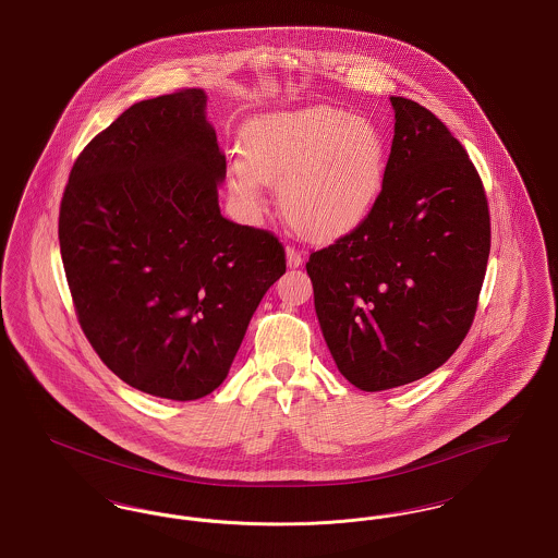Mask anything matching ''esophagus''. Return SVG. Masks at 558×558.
<instances>
[{"label":"esophagus","instance_id":"esophagus-1","mask_svg":"<svg viewBox=\"0 0 558 558\" xmlns=\"http://www.w3.org/2000/svg\"><path fill=\"white\" fill-rule=\"evenodd\" d=\"M287 264L289 267H299L303 264V253L294 246H287Z\"/></svg>","mask_w":558,"mask_h":558}]
</instances>
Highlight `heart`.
<instances>
[{
	"label": "heart",
	"mask_w": 558,
	"mask_h": 558,
	"mask_svg": "<svg viewBox=\"0 0 558 558\" xmlns=\"http://www.w3.org/2000/svg\"><path fill=\"white\" fill-rule=\"evenodd\" d=\"M228 184L240 205L259 211L264 182L301 236L335 240L371 215L385 184L387 142L366 117L335 107L276 112L253 121Z\"/></svg>",
	"instance_id": "obj_1"
}]
</instances>
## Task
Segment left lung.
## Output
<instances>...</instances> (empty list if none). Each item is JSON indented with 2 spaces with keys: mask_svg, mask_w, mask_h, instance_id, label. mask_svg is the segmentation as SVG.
<instances>
[{
  "mask_svg": "<svg viewBox=\"0 0 558 558\" xmlns=\"http://www.w3.org/2000/svg\"><path fill=\"white\" fill-rule=\"evenodd\" d=\"M391 105L396 133L374 209L305 266L326 345L371 393L450 360L477 314L492 244L485 187L464 146L418 102Z\"/></svg>",
  "mask_w": 558,
  "mask_h": 558,
  "instance_id": "8db88e82",
  "label": "left lung"
}]
</instances>
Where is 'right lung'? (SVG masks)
I'll return each mask as SVG.
<instances>
[{
	"label": "right lung",
	"instance_id": "add662e5",
	"mask_svg": "<svg viewBox=\"0 0 558 558\" xmlns=\"http://www.w3.org/2000/svg\"><path fill=\"white\" fill-rule=\"evenodd\" d=\"M203 89L128 108L75 160L58 239L81 330L121 380L157 398L215 391L267 289L271 232L226 219V157Z\"/></svg>",
	"mask_w": 558,
	"mask_h": 558
}]
</instances>
